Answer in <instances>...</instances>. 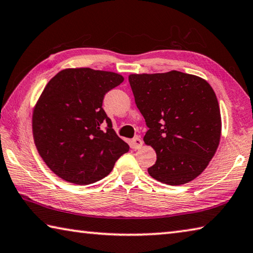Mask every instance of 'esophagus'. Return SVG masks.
Segmentation results:
<instances>
[{
    "label": "esophagus",
    "mask_w": 253,
    "mask_h": 253,
    "mask_svg": "<svg viewBox=\"0 0 253 253\" xmlns=\"http://www.w3.org/2000/svg\"><path fill=\"white\" fill-rule=\"evenodd\" d=\"M131 142H132V147H134L135 149H139L140 147L142 146V140H141L140 137H138V136L135 137V138L131 140Z\"/></svg>",
    "instance_id": "34e87169"
}]
</instances>
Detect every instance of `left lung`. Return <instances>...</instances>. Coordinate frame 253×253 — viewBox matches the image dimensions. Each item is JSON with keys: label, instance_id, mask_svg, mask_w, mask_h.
Instances as JSON below:
<instances>
[{"label": "left lung", "instance_id": "obj_1", "mask_svg": "<svg viewBox=\"0 0 253 253\" xmlns=\"http://www.w3.org/2000/svg\"><path fill=\"white\" fill-rule=\"evenodd\" d=\"M128 81L149 128L144 141L157 155L148 173L170 186L194 180L212 159L221 136L212 87L199 76L178 71L130 74Z\"/></svg>", "mask_w": 253, "mask_h": 253}]
</instances>
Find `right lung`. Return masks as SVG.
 <instances>
[{
    "label": "right lung",
    "instance_id": "1",
    "mask_svg": "<svg viewBox=\"0 0 253 253\" xmlns=\"http://www.w3.org/2000/svg\"><path fill=\"white\" fill-rule=\"evenodd\" d=\"M123 82L117 73L82 67L61 71L45 86L32 128L40 156L59 178L76 185L96 182L129 150L102 107L105 94Z\"/></svg>",
    "mask_w": 253,
    "mask_h": 253
}]
</instances>
